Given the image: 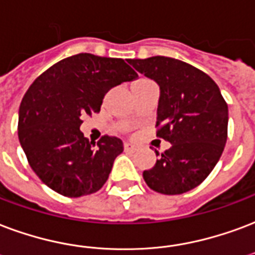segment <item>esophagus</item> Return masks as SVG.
Here are the masks:
<instances>
[{
  "label": "esophagus",
  "mask_w": 255,
  "mask_h": 255,
  "mask_svg": "<svg viewBox=\"0 0 255 255\" xmlns=\"http://www.w3.org/2000/svg\"><path fill=\"white\" fill-rule=\"evenodd\" d=\"M124 149H125V152H130V153H133L137 150V146H135L134 143H129V142H126L125 145H124Z\"/></svg>",
  "instance_id": "obj_1"
}]
</instances>
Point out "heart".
<instances>
[{"label": "heart", "instance_id": "1", "mask_svg": "<svg viewBox=\"0 0 255 255\" xmlns=\"http://www.w3.org/2000/svg\"><path fill=\"white\" fill-rule=\"evenodd\" d=\"M142 82H148V80H146V79H139V80H137V82H134V83H133V86H134V84L142 83Z\"/></svg>", "mask_w": 255, "mask_h": 255}]
</instances>
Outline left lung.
I'll use <instances>...</instances> for the list:
<instances>
[{
	"label": "left lung",
	"mask_w": 255,
	"mask_h": 255,
	"mask_svg": "<svg viewBox=\"0 0 255 255\" xmlns=\"http://www.w3.org/2000/svg\"><path fill=\"white\" fill-rule=\"evenodd\" d=\"M135 70L160 86L157 137L171 142L142 176L164 195L188 192L204 181L219 161L226 141L229 107L218 84L196 67L177 59H130Z\"/></svg>",
	"instance_id": "8db88e82"
}]
</instances>
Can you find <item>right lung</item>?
Returning a JSON list of instances; mask_svg holds the SVG:
<instances>
[{"mask_svg":"<svg viewBox=\"0 0 255 255\" xmlns=\"http://www.w3.org/2000/svg\"><path fill=\"white\" fill-rule=\"evenodd\" d=\"M137 76L122 59L78 53L30 84L18 110V139L44 184L68 198L102 188L124 143L110 135L90 142L79 130L82 117L99 113L109 90Z\"/></svg>","mask_w":255,"mask_h":255,"instance_id":"1","label":"right lung"}]
</instances>
